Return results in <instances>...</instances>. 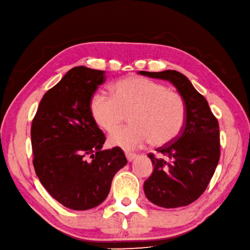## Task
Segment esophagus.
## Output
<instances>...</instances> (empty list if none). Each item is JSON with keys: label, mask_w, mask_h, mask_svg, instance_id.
<instances>
[{"label": "esophagus", "mask_w": 250, "mask_h": 250, "mask_svg": "<svg viewBox=\"0 0 250 250\" xmlns=\"http://www.w3.org/2000/svg\"><path fill=\"white\" fill-rule=\"evenodd\" d=\"M125 156H126V158H127V160H128V162L133 161V160L136 159V157H137V155H136V154L128 153V151H126V153H125Z\"/></svg>", "instance_id": "obj_1"}]
</instances>
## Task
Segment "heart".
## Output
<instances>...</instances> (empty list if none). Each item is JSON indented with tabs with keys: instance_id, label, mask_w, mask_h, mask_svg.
Returning <instances> with one entry per match:
<instances>
[{
	"instance_id": "1",
	"label": "heart",
	"mask_w": 250,
	"mask_h": 250,
	"mask_svg": "<svg viewBox=\"0 0 250 250\" xmlns=\"http://www.w3.org/2000/svg\"><path fill=\"white\" fill-rule=\"evenodd\" d=\"M93 121L108 132L117 130L128 114L130 125L111 133L108 143L125 149H137L150 140L167 145L180 135L186 121L182 97L162 83L131 76L113 86V96L96 91L89 103Z\"/></svg>"
}]
</instances>
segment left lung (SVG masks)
Instances as JSON below:
<instances>
[{
	"label": "left lung",
	"instance_id": "obj_1",
	"mask_svg": "<svg viewBox=\"0 0 250 250\" xmlns=\"http://www.w3.org/2000/svg\"><path fill=\"white\" fill-rule=\"evenodd\" d=\"M139 73L171 82L186 106V121L180 135L158 149L166 158L148 154L154 171L144 182L145 196L162 208L188 206L205 192L220 160L218 122L207 100L180 72L167 70Z\"/></svg>",
	"mask_w": 250,
	"mask_h": 250
}]
</instances>
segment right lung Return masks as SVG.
Listing matches in <instances>:
<instances>
[{
	"instance_id": "right-lung-1",
	"label": "right lung",
	"mask_w": 250,
	"mask_h": 250,
	"mask_svg": "<svg viewBox=\"0 0 250 250\" xmlns=\"http://www.w3.org/2000/svg\"><path fill=\"white\" fill-rule=\"evenodd\" d=\"M105 71L75 66L42 97L32 123L34 167L58 203L72 210L102 204L127 159L120 147L102 150L105 136L89 110Z\"/></svg>"
}]
</instances>
